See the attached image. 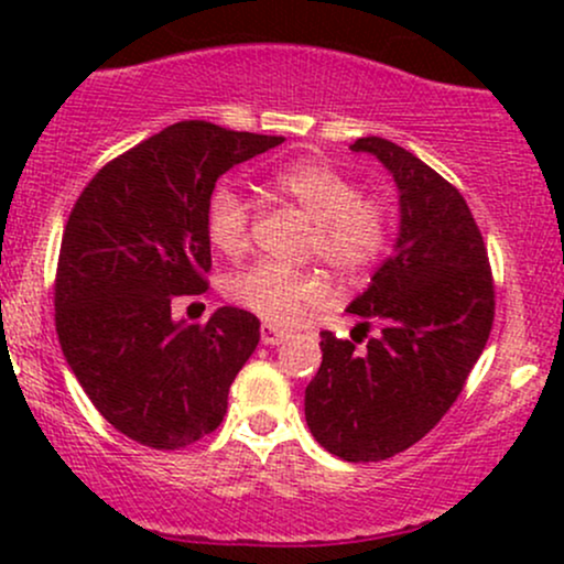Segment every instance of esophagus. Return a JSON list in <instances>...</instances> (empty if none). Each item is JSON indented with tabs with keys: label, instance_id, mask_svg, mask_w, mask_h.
Wrapping results in <instances>:
<instances>
[{
	"label": "esophagus",
	"instance_id": "1",
	"mask_svg": "<svg viewBox=\"0 0 564 564\" xmlns=\"http://www.w3.org/2000/svg\"><path fill=\"white\" fill-rule=\"evenodd\" d=\"M260 339H262V345H281V341L286 339V332L273 326V323H262Z\"/></svg>",
	"mask_w": 564,
	"mask_h": 564
}]
</instances>
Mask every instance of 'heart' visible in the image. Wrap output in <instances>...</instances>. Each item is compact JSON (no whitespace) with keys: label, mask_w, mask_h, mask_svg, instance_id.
<instances>
[{"label":"heart","mask_w":564,"mask_h":564,"mask_svg":"<svg viewBox=\"0 0 564 564\" xmlns=\"http://www.w3.org/2000/svg\"><path fill=\"white\" fill-rule=\"evenodd\" d=\"M270 185L315 223L310 251L336 275L355 278L371 268L390 238V215L377 198L360 196L355 180L328 164L302 161L273 172ZM251 198L223 183L206 204V230L223 254H241L251 236ZM228 296L270 323H291L323 296V281L307 270L260 260L228 281Z\"/></svg>","instance_id":"b5f03b06"}]
</instances>
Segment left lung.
<instances>
[{
    "label": "left lung",
    "instance_id": "left-lung-1",
    "mask_svg": "<svg viewBox=\"0 0 564 564\" xmlns=\"http://www.w3.org/2000/svg\"><path fill=\"white\" fill-rule=\"evenodd\" d=\"M400 193V230L371 286L349 302L366 347L321 334L323 364L304 390L310 432L345 462L411 448L448 413L494 326V278L480 228L448 180L384 138H360Z\"/></svg>",
    "mask_w": 564,
    "mask_h": 564
}]
</instances>
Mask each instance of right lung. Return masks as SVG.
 I'll list each match as a JSON object with an SVG mask.
<instances>
[{
    "label": "right lung",
    "instance_id": "1",
    "mask_svg": "<svg viewBox=\"0 0 564 564\" xmlns=\"http://www.w3.org/2000/svg\"><path fill=\"white\" fill-rule=\"evenodd\" d=\"M275 134L177 121L89 180L63 230L55 328L70 371L113 430L156 451L215 432L260 341L257 315L219 307L174 321L206 291V204L225 172L281 145Z\"/></svg>",
    "mask_w": 564,
    "mask_h": 564
}]
</instances>
